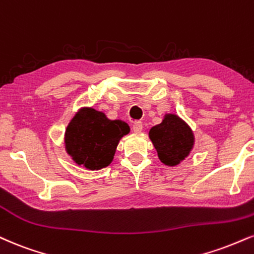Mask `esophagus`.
Returning <instances> with one entry per match:
<instances>
[{
	"label": "esophagus",
	"mask_w": 254,
	"mask_h": 254,
	"mask_svg": "<svg viewBox=\"0 0 254 254\" xmlns=\"http://www.w3.org/2000/svg\"><path fill=\"white\" fill-rule=\"evenodd\" d=\"M132 129L136 133L142 132V130H143V123H142V122H135V123H133V125H132Z\"/></svg>",
	"instance_id": "obj_1"
}]
</instances>
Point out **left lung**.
<instances>
[{
    "label": "left lung",
    "instance_id": "8db88e82",
    "mask_svg": "<svg viewBox=\"0 0 254 254\" xmlns=\"http://www.w3.org/2000/svg\"><path fill=\"white\" fill-rule=\"evenodd\" d=\"M158 158L166 166L180 164L190 154L194 146V133L183 119L174 114H167L160 124L149 131Z\"/></svg>",
    "mask_w": 254,
    "mask_h": 254
}]
</instances>
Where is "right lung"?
<instances>
[{
	"label": "right lung",
	"instance_id": "obj_1",
	"mask_svg": "<svg viewBox=\"0 0 254 254\" xmlns=\"http://www.w3.org/2000/svg\"><path fill=\"white\" fill-rule=\"evenodd\" d=\"M129 132V125L121 119L112 121L102 111L81 108L66 127L65 149L78 166L99 170L111 163L119 140Z\"/></svg>",
	"mask_w": 254,
	"mask_h": 254
}]
</instances>
